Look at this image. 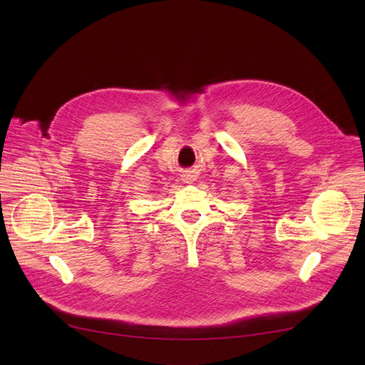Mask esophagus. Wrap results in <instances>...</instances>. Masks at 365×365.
<instances>
[{
	"label": "esophagus",
	"instance_id": "obj_1",
	"mask_svg": "<svg viewBox=\"0 0 365 365\" xmlns=\"http://www.w3.org/2000/svg\"><path fill=\"white\" fill-rule=\"evenodd\" d=\"M197 179H198V173H197L195 168H187V170H185V173L182 175V180L185 183H192Z\"/></svg>",
	"mask_w": 365,
	"mask_h": 365
}]
</instances>
